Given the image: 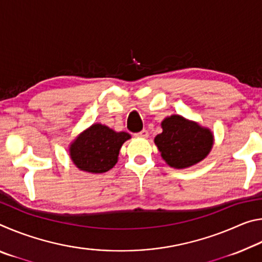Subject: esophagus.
Segmentation results:
<instances>
[{"mask_svg": "<svg viewBox=\"0 0 262 262\" xmlns=\"http://www.w3.org/2000/svg\"><path fill=\"white\" fill-rule=\"evenodd\" d=\"M135 136H137V137H143V139H147V137L149 136V133H148L147 129H143V130H141L140 133H137V134H135Z\"/></svg>", "mask_w": 262, "mask_h": 262, "instance_id": "obj_1", "label": "esophagus"}]
</instances>
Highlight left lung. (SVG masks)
<instances>
[{
    "label": "left lung",
    "mask_w": 262,
    "mask_h": 262,
    "mask_svg": "<svg viewBox=\"0 0 262 262\" xmlns=\"http://www.w3.org/2000/svg\"><path fill=\"white\" fill-rule=\"evenodd\" d=\"M162 127L163 133L155 137V143L164 161L172 167L184 168L202 161L214 143L209 129L180 115L166 118Z\"/></svg>",
    "instance_id": "8db88e82"
}]
</instances>
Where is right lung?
Returning a JSON list of instances; mask_svg holds the SVG:
<instances>
[{"mask_svg":"<svg viewBox=\"0 0 262 262\" xmlns=\"http://www.w3.org/2000/svg\"><path fill=\"white\" fill-rule=\"evenodd\" d=\"M128 139H130L128 133H117L107 126L96 123L74 141L70 157L81 170L103 173L117 164L121 145Z\"/></svg>","mask_w":262,"mask_h":262,"instance_id":"right-lung-1","label":"right lung"}]
</instances>
